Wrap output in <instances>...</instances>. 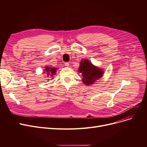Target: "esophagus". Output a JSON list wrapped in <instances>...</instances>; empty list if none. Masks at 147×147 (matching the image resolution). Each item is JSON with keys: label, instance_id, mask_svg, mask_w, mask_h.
<instances>
[{"label": "esophagus", "instance_id": "esophagus-1", "mask_svg": "<svg viewBox=\"0 0 147 147\" xmlns=\"http://www.w3.org/2000/svg\"><path fill=\"white\" fill-rule=\"evenodd\" d=\"M64 64H65V66H68L69 65V63H68V62H65Z\"/></svg>", "mask_w": 147, "mask_h": 147}]
</instances>
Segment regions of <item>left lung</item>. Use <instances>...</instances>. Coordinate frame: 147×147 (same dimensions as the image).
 <instances>
[{
  "instance_id": "1",
  "label": "left lung",
  "mask_w": 147,
  "mask_h": 147,
  "mask_svg": "<svg viewBox=\"0 0 147 147\" xmlns=\"http://www.w3.org/2000/svg\"><path fill=\"white\" fill-rule=\"evenodd\" d=\"M79 71L82 74L83 82L87 85L93 84L97 79L101 78L103 74L101 69L94 66L87 59L80 62Z\"/></svg>"
}]
</instances>
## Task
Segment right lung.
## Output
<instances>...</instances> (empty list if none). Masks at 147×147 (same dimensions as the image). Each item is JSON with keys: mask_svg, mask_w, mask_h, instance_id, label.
<instances>
[{"mask_svg": "<svg viewBox=\"0 0 147 147\" xmlns=\"http://www.w3.org/2000/svg\"><path fill=\"white\" fill-rule=\"evenodd\" d=\"M46 72H47V76L48 77H53V74H55L56 73V70H57V68H52V67H46ZM43 73H45V71H44Z\"/></svg>", "mask_w": 147, "mask_h": 147, "instance_id": "add662e5", "label": "right lung"}]
</instances>
